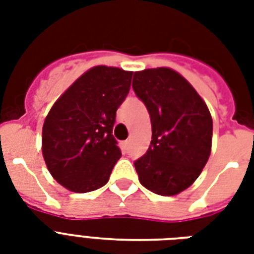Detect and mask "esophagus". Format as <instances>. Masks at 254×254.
<instances>
[{
	"mask_svg": "<svg viewBox=\"0 0 254 254\" xmlns=\"http://www.w3.org/2000/svg\"><path fill=\"white\" fill-rule=\"evenodd\" d=\"M129 145H130V143H129V141H123V142H121V149H123V151L124 153H127V150H129Z\"/></svg>",
	"mask_w": 254,
	"mask_h": 254,
	"instance_id": "34e87169",
	"label": "esophagus"
}]
</instances>
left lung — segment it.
<instances>
[{
  "label": "left lung",
  "instance_id": "1",
  "mask_svg": "<svg viewBox=\"0 0 254 254\" xmlns=\"http://www.w3.org/2000/svg\"><path fill=\"white\" fill-rule=\"evenodd\" d=\"M133 89L147 108L151 142L134 162L139 183L173 196L196 181L211 154L212 117L193 87L174 69L134 72Z\"/></svg>",
  "mask_w": 254,
  "mask_h": 254
}]
</instances>
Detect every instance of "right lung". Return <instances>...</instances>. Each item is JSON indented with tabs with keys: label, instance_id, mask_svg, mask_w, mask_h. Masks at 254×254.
I'll return each mask as SVG.
<instances>
[{
	"label": "right lung",
	"instance_id": "obj_1",
	"mask_svg": "<svg viewBox=\"0 0 254 254\" xmlns=\"http://www.w3.org/2000/svg\"><path fill=\"white\" fill-rule=\"evenodd\" d=\"M133 72L97 65L83 73L46 117L42 153L54 179L72 192L103 187L121 157L112 134Z\"/></svg>",
	"mask_w": 254,
	"mask_h": 254
}]
</instances>
